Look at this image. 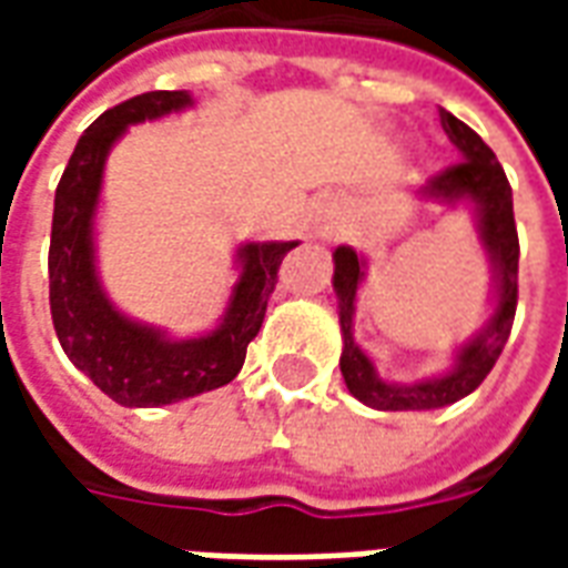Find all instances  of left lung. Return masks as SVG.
<instances>
[{
  "label": "left lung",
  "instance_id": "1",
  "mask_svg": "<svg viewBox=\"0 0 568 568\" xmlns=\"http://www.w3.org/2000/svg\"><path fill=\"white\" fill-rule=\"evenodd\" d=\"M440 128L450 136L463 161L447 166L444 173L432 175L423 185V200L438 203H471L477 215L480 243L487 248L496 280V310L480 332L456 349V362L447 374L428 377L417 383H389L383 381L374 362L353 337V316H356V292L365 280V258L356 248H334V292H337V313H341V332H344V353H341V374L346 389L356 395L362 405L374 410H435L459 402L475 393L484 383L501 349L508 344L517 310V224H514L511 185L505 179L501 163L487 142L475 130L463 124L459 118L440 109Z\"/></svg>",
  "mask_w": 568,
  "mask_h": 568
}]
</instances>
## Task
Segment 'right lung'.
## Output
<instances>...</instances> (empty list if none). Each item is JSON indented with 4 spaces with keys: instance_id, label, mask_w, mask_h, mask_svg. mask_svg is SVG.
Masks as SVG:
<instances>
[{
    "instance_id": "add662e5",
    "label": "right lung",
    "mask_w": 568,
    "mask_h": 568,
    "mask_svg": "<svg viewBox=\"0 0 568 568\" xmlns=\"http://www.w3.org/2000/svg\"><path fill=\"white\" fill-rule=\"evenodd\" d=\"M191 103L187 91H149L103 112L81 133L54 194L48 283L57 341L93 386L124 407L173 405L234 381L264 322L280 264L297 246V240H271L236 248L240 280L224 320L191 341H173L161 328L128 320L105 297L93 255L105 158L130 124L182 112Z\"/></svg>"
}]
</instances>
